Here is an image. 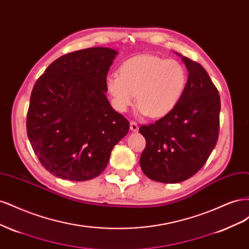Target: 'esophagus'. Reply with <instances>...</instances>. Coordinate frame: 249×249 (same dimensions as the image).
I'll use <instances>...</instances> for the list:
<instances>
[{
    "label": "esophagus",
    "mask_w": 249,
    "mask_h": 249,
    "mask_svg": "<svg viewBox=\"0 0 249 249\" xmlns=\"http://www.w3.org/2000/svg\"><path fill=\"white\" fill-rule=\"evenodd\" d=\"M130 129L133 132H138L139 126H138L137 123H135V122H133V120H131V122H130Z\"/></svg>",
    "instance_id": "obj_1"
}]
</instances>
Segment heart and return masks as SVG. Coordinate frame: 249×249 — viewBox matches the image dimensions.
I'll return each instance as SVG.
<instances>
[{
  "label": "heart",
  "instance_id": "1",
  "mask_svg": "<svg viewBox=\"0 0 249 249\" xmlns=\"http://www.w3.org/2000/svg\"><path fill=\"white\" fill-rule=\"evenodd\" d=\"M187 85V71L177 60L154 55H138L111 73L106 87L114 108L124 112L136 100L141 115L160 118L177 107Z\"/></svg>",
  "mask_w": 249,
  "mask_h": 249
}]
</instances>
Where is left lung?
Listing matches in <instances>:
<instances>
[{
	"instance_id": "1",
	"label": "left lung",
	"mask_w": 249,
	"mask_h": 249,
	"mask_svg": "<svg viewBox=\"0 0 249 249\" xmlns=\"http://www.w3.org/2000/svg\"><path fill=\"white\" fill-rule=\"evenodd\" d=\"M179 56L189 72L182 99L169 114L139 127L146 141L141 169L150 179L165 184L194 176L219 136V92L199 63Z\"/></svg>"
}]
</instances>
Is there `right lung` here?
<instances>
[{
    "instance_id": "right-lung-1",
    "label": "right lung",
    "mask_w": 249,
    "mask_h": 249,
    "mask_svg": "<svg viewBox=\"0 0 249 249\" xmlns=\"http://www.w3.org/2000/svg\"><path fill=\"white\" fill-rule=\"evenodd\" d=\"M117 52L90 48L51 63L33 87L27 134L42 166L57 178L81 182L106 169L113 147L130 123L111 107L106 79Z\"/></svg>"
}]
</instances>
